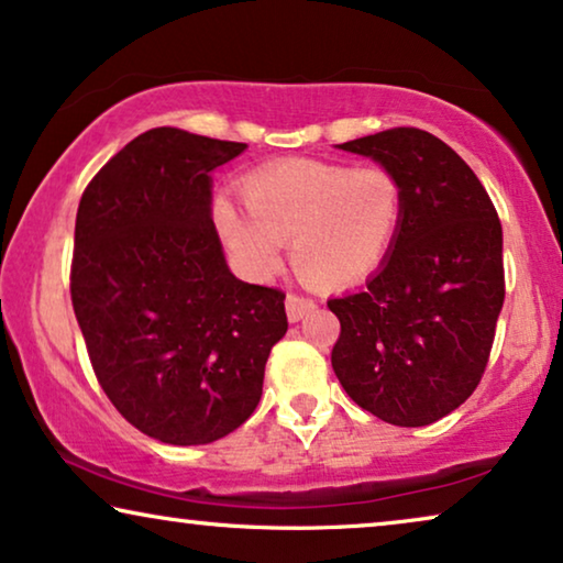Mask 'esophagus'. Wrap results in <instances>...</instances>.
Here are the masks:
<instances>
[{
	"label": "esophagus",
	"instance_id": "obj_1",
	"mask_svg": "<svg viewBox=\"0 0 563 563\" xmlns=\"http://www.w3.org/2000/svg\"><path fill=\"white\" fill-rule=\"evenodd\" d=\"M284 305H287V318H289V322L302 320L307 312L314 310V299L302 297V295H295V291H289L287 302H284Z\"/></svg>",
	"mask_w": 563,
	"mask_h": 563
}]
</instances>
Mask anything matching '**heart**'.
Segmentation results:
<instances>
[{"label": "heart", "mask_w": 563, "mask_h": 563, "mask_svg": "<svg viewBox=\"0 0 563 563\" xmlns=\"http://www.w3.org/2000/svg\"><path fill=\"white\" fill-rule=\"evenodd\" d=\"M245 212L212 207L214 228L249 276L279 268L282 243L312 287H349L379 268L405 218V189L389 166L284 158L238 181Z\"/></svg>", "instance_id": "obj_1"}]
</instances>
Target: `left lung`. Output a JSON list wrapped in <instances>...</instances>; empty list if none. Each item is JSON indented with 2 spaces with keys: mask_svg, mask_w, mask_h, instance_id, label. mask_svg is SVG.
<instances>
[{
  "mask_svg": "<svg viewBox=\"0 0 563 563\" xmlns=\"http://www.w3.org/2000/svg\"><path fill=\"white\" fill-rule=\"evenodd\" d=\"M341 148L399 176L405 218L366 287L328 299L341 320L333 372L379 420L430 426L464 405L487 368L505 302L503 225L466 161L426 130L391 128Z\"/></svg>",
  "mask_w": 563,
  "mask_h": 563,
  "instance_id": "8db88e82",
  "label": "left lung"
}]
</instances>
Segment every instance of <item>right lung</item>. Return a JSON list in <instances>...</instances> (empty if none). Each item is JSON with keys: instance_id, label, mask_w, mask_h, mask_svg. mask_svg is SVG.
I'll return each mask as SVG.
<instances>
[{"instance_id": "right-lung-1", "label": "right lung", "mask_w": 563, "mask_h": 563, "mask_svg": "<svg viewBox=\"0 0 563 563\" xmlns=\"http://www.w3.org/2000/svg\"><path fill=\"white\" fill-rule=\"evenodd\" d=\"M243 148L153 128L99 168L76 212L71 302L91 368L161 443L241 428L289 325L282 289L230 274L210 218V172Z\"/></svg>"}]
</instances>
